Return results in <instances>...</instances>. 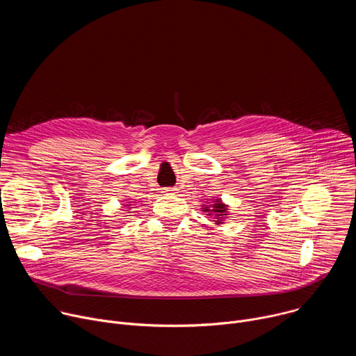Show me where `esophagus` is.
<instances>
[{
    "mask_svg": "<svg viewBox=\"0 0 356 356\" xmlns=\"http://www.w3.org/2000/svg\"><path fill=\"white\" fill-rule=\"evenodd\" d=\"M177 188L176 187H168V188H165V193H168V194H170V193H175Z\"/></svg>",
    "mask_w": 356,
    "mask_h": 356,
    "instance_id": "esophagus-1",
    "label": "esophagus"
}]
</instances>
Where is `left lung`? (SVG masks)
I'll return each instance as SVG.
<instances>
[{"label":"left lung","mask_w":356,"mask_h":356,"mask_svg":"<svg viewBox=\"0 0 356 356\" xmlns=\"http://www.w3.org/2000/svg\"><path fill=\"white\" fill-rule=\"evenodd\" d=\"M202 211L204 213H210L209 216H216V224H222V218L225 217V216H228L227 214V206L224 204V202L220 200V198H217L216 201H214V204H213V209H210L209 206H204V209H202Z\"/></svg>","instance_id":"obj_1"}]
</instances>
